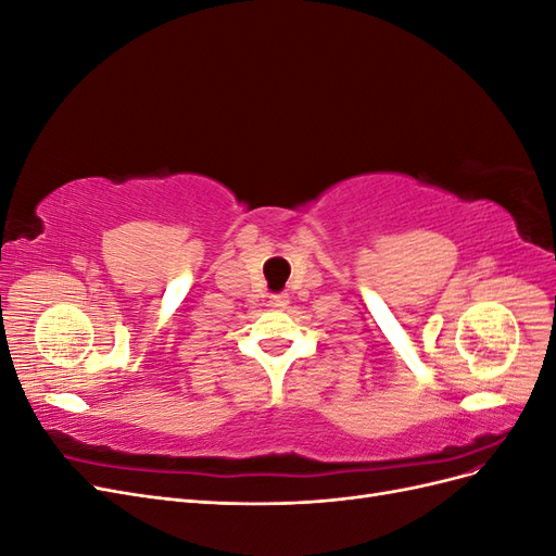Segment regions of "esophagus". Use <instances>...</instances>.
<instances>
[{
  "label": "esophagus",
  "mask_w": 556,
  "mask_h": 556,
  "mask_svg": "<svg viewBox=\"0 0 556 556\" xmlns=\"http://www.w3.org/2000/svg\"><path fill=\"white\" fill-rule=\"evenodd\" d=\"M288 304H290V294H285V292L268 296V306L271 308H288Z\"/></svg>",
  "instance_id": "34e87169"
}]
</instances>
